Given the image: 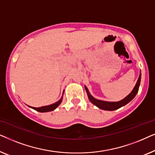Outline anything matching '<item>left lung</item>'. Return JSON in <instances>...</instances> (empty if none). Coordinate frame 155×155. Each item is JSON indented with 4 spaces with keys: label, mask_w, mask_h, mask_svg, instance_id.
Masks as SVG:
<instances>
[{
    "label": "left lung",
    "mask_w": 155,
    "mask_h": 155,
    "mask_svg": "<svg viewBox=\"0 0 155 155\" xmlns=\"http://www.w3.org/2000/svg\"><path fill=\"white\" fill-rule=\"evenodd\" d=\"M140 80L141 73H140L139 78L138 79H137L136 84H135V86L134 87V88H133L132 92H131L128 96L125 97L124 99H122V100H120L119 101H106L102 100H99V99L94 98V97L90 94V93L89 92L88 89L87 88L86 86H84V88H85L89 100H90L93 104L97 106V107L101 109L107 110V111H114V110H116L119 109L120 107H124V106L130 102V101L134 98L135 95L137 94V92H138L140 84Z\"/></svg>",
    "instance_id": "obj_1"
}]
</instances>
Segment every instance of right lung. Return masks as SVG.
Wrapping results in <instances>:
<instances>
[{"instance_id":"obj_1","label":"right lung","mask_w":155,"mask_h":155,"mask_svg":"<svg viewBox=\"0 0 155 155\" xmlns=\"http://www.w3.org/2000/svg\"><path fill=\"white\" fill-rule=\"evenodd\" d=\"M62 99H63V96L61 97V99H59V100L57 101V102L54 103V104H52L51 105H48V106H44V107H29L31 108H32L33 109L36 110V111H39V112H48V111H54V109H56L57 107H58L59 105H60V104L61 103V101H62Z\"/></svg>"}]
</instances>
